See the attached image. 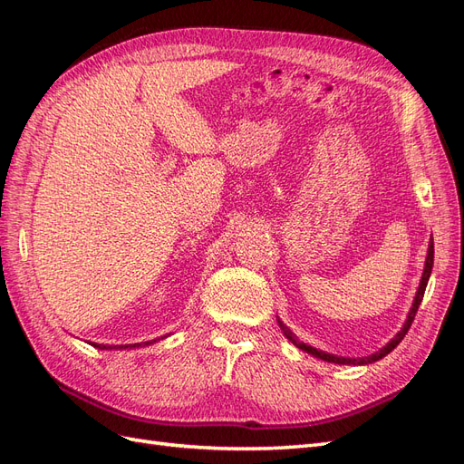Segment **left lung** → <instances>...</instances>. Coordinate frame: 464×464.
<instances>
[{"mask_svg":"<svg viewBox=\"0 0 464 464\" xmlns=\"http://www.w3.org/2000/svg\"><path fill=\"white\" fill-rule=\"evenodd\" d=\"M431 266H433V242H430V247H428V257H426L424 273H422V280H420V286H418V292H416V296H414V304H412V307H411V314H409V317H406V321H404L402 329L395 334V339H391L383 348H379L377 353H375V354H372V356H366V358H343V356L327 354V353H323V350H317V348H314V346H310V344L300 343V341L296 339V334H294L288 327H285V325H283V321H278V325H280V329H283V333H285L286 339H288V341H292V344H296L298 348L305 350L307 354H312V356H315V358H319V360L333 362V363H348V366H350V363H353V366H363V363L377 362V360L385 358V356L391 353L392 348H397V344L404 339V334L409 333V329H411V325H412V321H414V317H416L418 307H420V304H422L424 292H426V286H428V280H430V275H431Z\"/></svg>","mask_w":464,"mask_h":464,"instance_id":"8db88e82","label":"left lung"}]
</instances>
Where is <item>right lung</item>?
<instances>
[{"label":"right lung","instance_id":"right-lung-1","mask_svg":"<svg viewBox=\"0 0 464 464\" xmlns=\"http://www.w3.org/2000/svg\"><path fill=\"white\" fill-rule=\"evenodd\" d=\"M152 343H154V341H149V343H145V344H143V343H137V344H121V346H118V348H135V346L139 348V346H147V344H152ZM92 346H94V348H101V350H104V348H111V346L96 344V343H92ZM114 348H116V346H114Z\"/></svg>","mask_w":464,"mask_h":464}]
</instances>
